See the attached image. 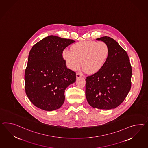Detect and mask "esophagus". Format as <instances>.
Listing matches in <instances>:
<instances>
[{
  "label": "esophagus",
  "mask_w": 148,
  "mask_h": 148,
  "mask_svg": "<svg viewBox=\"0 0 148 148\" xmlns=\"http://www.w3.org/2000/svg\"><path fill=\"white\" fill-rule=\"evenodd\" d=\"M81 77H82V75H81L80 73H76V78H77V79L80 78Z\"/></svg>",
  "instance_id": "34e87169"
}]
</instances>
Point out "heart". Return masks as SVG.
<instances>
[{"instance_id": "1", "label": "heart", "mask_w": 148, "mask_h": 148, "mask_svg": "<svg viewBox=\"0 0 148 148\" xmlns=\"http://www.w3.org/2000/svg\"><path fill=\"white\" fill-rule=\"evenodd\" d=\"M110 53L106 43L92 41L77 42L71 47L70 50H63L62 57L68 68L75 70L80 64L88 74L94 75L104 66Z\"/></svg>"}]
</instances>
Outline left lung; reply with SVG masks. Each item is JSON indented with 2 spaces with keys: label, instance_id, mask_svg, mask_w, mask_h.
Returning a JSON list of instances; mask_svg holds the SVG:
<instances>
[{
  "label": "left lung",
  "instance_id": "left-lung-1",
  "mask_svg": "<svg viewBox=\"0 0 148 148\" xmlns=\"http://www.w3.org/2000/svg\"><path fill=\"white\" fill-rule=\"evenodd\" d=\"M108 45L110 53L106 64L97 73L86 79L87 102L94 108L114 109L123 102L131 88L132 70L129 57L113 38H97Z\"/></svg>",
  "mask_w": 148,
  "mask_h": 148
}]
</instances>
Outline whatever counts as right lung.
Returning <instances> with one entry per match:
<instances>
[{"instance_id":"1","label":"right lung","mask_w":148,"mask_h":148,"mask_svg":"<svg viewBox=\"0 0 148 148\" xmlns=\"http://www.w3.org/2000/svg\"><path fill=\"white\" fill-rule=\"evenodd\" d=\"M75 41L50 35L33 46L25 73V91L31 102L47 111L60 108L65 89L76 82V73L66 68L63 50Z\"/></svg>"}]
</instances>
